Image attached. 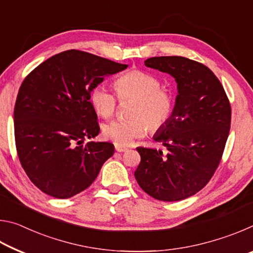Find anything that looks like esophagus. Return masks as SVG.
<instances>
[{
	"label": "esophagus",
	"instance_id": "obj_1",
	"mask_svg": "<svg viewBox=\"0 0 253 253\" xmlns=\"http://www.w3.org/2000/svg\"><path fill=\"white\" fill-rule=\"evenodd\" d=\"M115 148H116V151H117V152H119V153H123V152H126V151H127V148H126V147L118 146V145H116V146H115Z\"/></svg>",
	"mask_w": 253,
	"mask_h": 253
}]
</instances>
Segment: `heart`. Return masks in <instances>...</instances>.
I'll return each instance as SVG.
<instances>
[{
  "instance_id": "obj_1",
  "label": "heart",
  "mask_w": 253,
  "mask_h": 253,
  "mask_svg": "<svg viewBox=\"0 0 253 253\" xmlns=\"http://www.w3.org/2000/svg\"><path fill=\"white\" fill-rule=\"evenodd\" d=\"M115 88L121 100H134L130 109L131 121H114L102 128L105 138L118 146H127L137 137L143 136L146 127L151 131L161 129L172 116V92L162 87L161 79L151 72L131 70L119 77ZM90 100L101 117L109 118L116 113L118 98L105 84L92 89Z\"/></svg>"
}]
</instances>
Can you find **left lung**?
<instances>
[{"mask_svg":"<svg viewBox=\"0 0 253 253\" xmlns=\"http://www.w3.org/2000/svg\"><path fill=\"white\" fill-rule=\"evenodd\" d=\"M145 66L172 76L178 93L169 121L153 137L168 154L137 147L135 178L154 199L181 201L202 190L220 164L230 131V101L216 76L194 60L154 57Z\"/></svg>","mask_w":253,"mask_h":253,"instance_id":"obj_1","label":"left lung"}]
</instances>
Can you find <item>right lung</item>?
Returning <instances> with one entry per match:
<instances>
[{"label": "right lung", "instance_id": "add662e5", "mask_svg": "<svg viewBox=\"0 0 253 253\" xmlns=\"http://www.w3.org/2000/svg\"><path fill=\"white\" fill-rule=\"evenodd\" d=\"M128 66L79 50L45 60L25 77L14 107L21 165L38 188L68 199L91 185L115 147L87 142L99 134L90 93Z\"/></svg>", "mask_w": 253, "mask_h": 253}]
</instances>
